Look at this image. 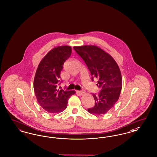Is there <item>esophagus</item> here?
<instances>
[{"mask_svg": "<svg viewBox=\"0 0 157 157\" xmlns=\"http://www.w3.org/2000/svg\"><path fill=\"white\" fill-rule=\"evenodd\" d=\"M78 94L79 95H83L84 94H85V92L84 90H79V91H78Z\"/></svg>", "mask_w": 157, "mask_h": 157, "instance_id": "1", "label": "esophagus"}]
</instances>
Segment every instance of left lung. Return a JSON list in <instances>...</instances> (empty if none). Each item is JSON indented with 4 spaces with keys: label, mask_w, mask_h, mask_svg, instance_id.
Listing matches in <instances>:
<instances>
[{
    "label": "left lung",
    "mask_w": 157,
    "mask_h": 157,
    "mask_svg": "<svg viewBox=\"0 0 157 157\" xmlns=\"http://www.w3.org/2000/svg\"><path fill=\"white\" fill-rule=\"evenodd\" d=\"M74 49L82 58L92 75V81L97 79L101 91L92 94L95 106L88 109L95 115L104 114L111 109L118 100L122 79L118 64L112 56L95 45L74 46Z\"/></svg>",
    "instance_id": "left-lung-1"
}]
</instances>
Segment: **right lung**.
Returning <instances> with one entry per match:
<instances>
[{"label": "right lung", "mask_w": 157, "mask_h": 157, "mask_svg": "<svg viewBox=\"0 0 157 157\" xmlns=\"http://www.w3.org/2000/svg\"><path fill=\"white\" fill-rule=\"evenodd\" d=\"M70 46L54 48L39 63L35 74L33 88L37 102L45 111L54 113L64 111L69 98L75 90L57 89L63 63L71 56Z\"/></svg>", "instance_id": "add662e5"}]
</instances>
